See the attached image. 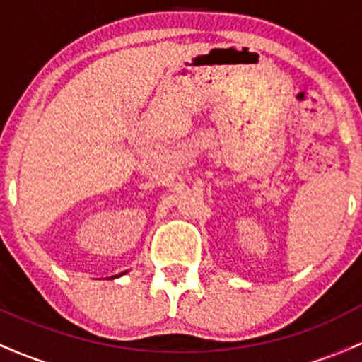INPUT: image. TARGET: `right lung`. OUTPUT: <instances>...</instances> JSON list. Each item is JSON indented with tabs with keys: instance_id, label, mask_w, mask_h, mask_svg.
<instances>
[{
	"instance_id": "1",
	"label": "right lung",
	"mask_w": 362,
	"mask_h": 362,
	"mask_svg": "<svg viewBox=\"0 0 362 362\" xmlns=\"http://www.w3.org/2000/svg\"><path fill=\"white\" fill-rule=\"evenodd\" d=\"M124 274H126V272H122V274H119V276H114V279H115V277H120V276H124Z\"/></svg>"
}]
</instances>
